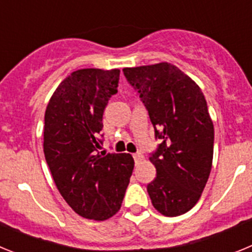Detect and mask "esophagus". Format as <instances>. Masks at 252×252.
<instances>
[{
  "label": "esophagus",
  "mask_w": 252,
  "mask_h": 252,
  "mask_svg": "<svg viewBox=\"0 0 252 252\" xmlns=\"http://www.w3.org/2000/svg\"><path fill=\"white\" fill-rule=\"evenodd\" d=\"M132 157H133V160H135V162L141 161L142 158H144V157H142V154H141V153H135V154H133V155H132Z\"/></svg>",
  "instance_id": "34e87169"
}]
</instances>
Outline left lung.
I'll return each mask as SVG.
<instances>
[{
    "label": "left lung",
    "mask_w": 252,
    "mask_h": 252,
    "mask_svg": "<svg viewBox=\"0 0 252 252\" xmlns=\"http://www.w3.org/2000/svg\"><path fill=\"white\" fill-rule=\"evenodd\" d=\"M160 140L150 161L157 178L148 184L151 203L161 215L175 217L197 203L213 159L215 128L201 88L169 63L125 68Z\"/></svg>",
    "instance_id": "1"
}]
</instances>
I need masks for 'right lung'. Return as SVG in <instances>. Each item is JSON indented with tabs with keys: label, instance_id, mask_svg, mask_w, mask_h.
I'll return each instance as SVG.
<instances>
[{
	"label": "right lung",
	"instance_id": "right-lung-1",
	"mask_svg": "<svg viewBox=\"0 0 252 252\" xmlns=\"http://www.w3.org/2000/svg\"><path fill=\"white\" fill-rule=\"evenodd\" d=\"M119 81V69L75 70L45 111L44 154L55 186L75 213L95 221L119 212L133 169L130 154L99 151L102 117Z\"/></svg>",
	"mask_w": 252,
	"mask_h": 252
}]
</instances>
